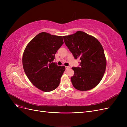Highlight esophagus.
<instances>
[{"instance_id":"34e87169","label":"esophagus","mask_w":127,"mask_h":127,"mask_svg":"<svg viewBox=\"0 0 127 127\" xmlns=\"http://www.w3.org/2000/svg\"><path fill=\"white\" fill-rule=\"evenodd\" d=\"M70 68L69 66H66V69H69Z\"/></svg>"}]
</instances>
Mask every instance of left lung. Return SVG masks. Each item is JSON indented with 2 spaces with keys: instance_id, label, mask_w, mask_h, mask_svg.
<instances>
[{
  "instance_id": "obj_1",
  "label": "left lung",
  "mask_w": 127,
  "mask_h": 127,
  "mask_svg": "<svg viewBox=\"0 0 127 127\" xmlns=\"http://www.w3.org/2000/svg\"><path fill=\"white\" fill-rule=\"evenodd\" d=\"M65 44L74 58L80 60L79 67H72V85L79 91L90 90L101 82L106 61L102 45L97 39L82 31L63 36Z\"/></svg>"
}]
</instances>
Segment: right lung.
<instances>
[{
  "instance_id": "right-lung-1",
  "label": "right lung",
  "mask_w": 127,
  "mask_h": 127,
  "mask_svg": "<svg viewBox=\"0 0 127 127\" xmlns=\"http://www.w3.org/2000/svg\"><path fill=\"white\" fill-rule=\"evenodd\" d=\"M63 43V36L41 32L24 50L22 58L24 72L30 82L42 91L50 92L59 85L66 68L58 66L53 61Z\"/></svg>"
}]
</instances>
